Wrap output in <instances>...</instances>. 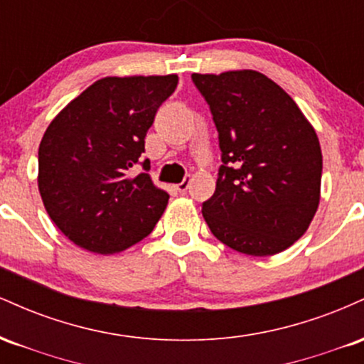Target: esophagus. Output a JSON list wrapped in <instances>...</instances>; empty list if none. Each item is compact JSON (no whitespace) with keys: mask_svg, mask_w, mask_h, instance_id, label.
<instances>
[{"mask_svg":"<svg viewBox=\"0 0 364 364\" xmlns=\"http://www.w3.org/2000/svg\"><path fill=\"white\" fill-rule=\"evenodd\" d=\"M188 186H190V178H185L181 183H178L176 190L179 191V193H185V191L188 190Z\"/></svg>","mask_w":364,"mask_h":364,"instance_id":"obj_1","label":"esophagus"}]
</instances>
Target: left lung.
Listing matches in <instances>:
<instances>
[{
    "instance_id": "obj_1",
    "label": "left lung",
    "mask_w": 364,
    "mask_h": 364,
    "mask_svg": "<svg viewBox=\"0 0 364 364\" xmlns=\"http://www.w3.org/2000/svg\"><path fill=\"white\" fill-rule=\"evenodd\" d=\"M191 80L210 107L223 152L203 219L236 252H284L306 232L318 208L321 150L315 129L263 73H193Z\"/></svg>"
}]
</instances>
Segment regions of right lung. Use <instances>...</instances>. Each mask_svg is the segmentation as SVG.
Masks as SVG:
<instances>
[{
	"mask_svg": "<svg viewBox=\"0 0 364 364\" xmlns=\"http://www.w3.org/2000/svg\"><path fill=\"white\" fill-rule=\"evenodd\" d=\"M178 75L106 77L51 121L39 145V193L58 229L92 253H118L156 228L169 195L141 161L145 135ZM141 164L144 173L132 177Z\"/></svg>",
	"mask_w": 364,
	"mask_h": 364,
	"instance_id": "add662e5",
	"label": "right lung"
}]
</instances>
